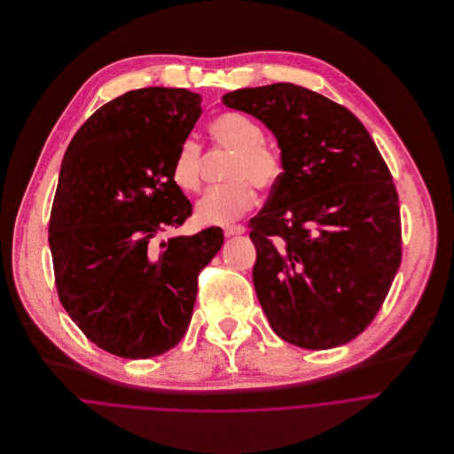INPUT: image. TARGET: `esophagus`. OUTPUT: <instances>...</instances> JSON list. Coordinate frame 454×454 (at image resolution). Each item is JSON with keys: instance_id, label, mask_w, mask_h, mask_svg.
<instances>
[{"instance_id": "esophagus-1", "label": "esophagus", "mask_w": 454, "mask_h": 454, "mask_svg": "<svg viewBox=\"0 0 454 454\" xmlns=\"http://www.w3.org/2000/svg\"><path fill=\"white\" fill-rule=\"evenodd\" d=\"M245 227L243 225H227L225 229H223V232H225V236L227 238H231V236H239V234H245Z\"/></svg>"}]
</instances>
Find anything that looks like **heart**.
<instances>
[{"instance_id": "heart-1", "label": "heart", "mask_w": 454, "mask_h": 454, "mask_svg": "<svg viewBox=\"0 0 454 454\" xmlns=\"http://www.w3.org/2000/svg\"><path fill=\"white\" fill-rule=\"evenodd\" d=\"M213 139L234 152L229 168L231 183L209 188L197 202V220L207 225H225L239 218L255 204L257 188L274 186L281 173V153L264 143L262 129L239 113H225L209 123ZM202 148L195 139L180 143L173 164V183L183 192H197L200 186Z\"/></svg>"}]
</instances>
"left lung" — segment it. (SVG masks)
Returning a JSON list of instances; mask_svg holds the SVG:
<instances>
[{"label":"left lung","instance_id":"obj_1","mask_svg":"<svg viewBox=\"0 0 454 454\" xmlns=\"http://www.w3.org/2000/svg\"><path fill=\"white\" fill-rule=\"evenodd\" d=\"M223 106L276 136L283 173L250 220L259 304L285 341L320 350L356 338L401 264L392 175L350 111L294 83L245 87Z\"/></svg>","mask_w":454,"mask_h":454}]
</instances>
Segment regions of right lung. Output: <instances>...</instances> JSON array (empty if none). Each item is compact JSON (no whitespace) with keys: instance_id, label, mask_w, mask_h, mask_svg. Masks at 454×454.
I'll list each match as a JSON object with an SVG mask.
<instances>
[{"instance_id":"obj_1","label":"right lung","mask_w":454,"mask_h":454,"mask_svg":"<svg viewBox=\"0 0 454 454\" xmlns=\"http://www.w3.org/2000/svg\"><path fill=\"white\" fill-rule=\"evenodd\" d=\"M200 102L186 89L129 90L78 129L62 159L48 238L59 299L90 341L121 357L183 340L200 270L223 245L220 227L157 239L192 216L171 164Z\"/></svg>"}]
</instances>
